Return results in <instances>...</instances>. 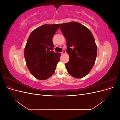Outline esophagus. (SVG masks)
<instances>
[{"instance_id": "obj_1", "label": "esophagus", "mask_w": 120, "mask_h": 120, "mask_svg": "<svg viewBox=\"0 0 120 120\" xmlns=\"http://www.w3.org/2000/svg\"><path fill=\"white\" fill-rule=\"evenodd\" d=\"M66 53V50H65L64 49H63V52H61V54H65Z\"/></svg>"}]
</instances>
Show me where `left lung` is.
<instances>
[{"mask_svg":"<svg viewBox=\"0 0 120 120\" xmlns=\"http://www.w3.org/2000/svg\"><path fill=\"white\" fill-rule=\"evenodd\" d=\"M60 30L67 41V52L70 56L65 64L68 72L76 79L85 77L92 70L97 54L93 35L82 24L72 21L61 23Z\"/></svg>","mask_w":120,"mask_h":120,"instance_id":"left-lung-1","label":"left lung"}]
</instances>
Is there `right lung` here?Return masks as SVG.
<instances>
[{"instance_id":"add662e5","label":"right lung","mask_w":120,"mask_h":120,"mask_svg":"<svg viewBox=\"0 0 120 120\" xmlns=\"http://www.w3.org/2000/svg\"><path fill=\"white\" fill-rule=\"evenodd\" d=\"M60 24H44L31 32L24 49V57L30 73L38 79L45 80L54 74L60 53L53 51L52 39Z\"/></svg>"}]
</instances>
